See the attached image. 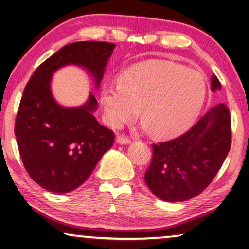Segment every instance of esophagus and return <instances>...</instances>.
<instances>
[{
    "mask_svg": "<svg viewBox=\"0 0 249 249\" xmlns=\"http://www.w3.org/2000/svg\"><path fill=\"white\" fill-rule=\"evenodd\" d=\"M116 142L118 144H129L131 143V140L128 139L127 136H125V135H118L117 137H116Z\"/></svg>",
    "mask_w": 249,
    "mask_h": 249,
    "instance_id": "34e87169",
    "label": "esophagus"
}]
</instances>
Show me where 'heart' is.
Wrapping results in <instances>:
<instances>
[{
	"label": "heart",
	"mask_w": 249,
	"mask_h": 249,
	"mask_svg": "<svg viewBox=\"0 0 249 249\" xmlns=\"http://www.w3.org/2000/svg\"><path fill=\"white\" fill-rule=\"evenodd\" d=\"M206 97V81L198 71L169 61L137 64L121 75L120 84L105 85L101 93L104 118L121 127L139 115L145 128L169 137L194 123Z\"/></svg>",
	"instance_id": "heart-1"
}]
</instances>
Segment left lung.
Wrapping results in <instances>:
<instances>
[{"instance_id": "1", "label": "left lung", "mask_w": 249, "mask_h": 249, "mask_svg": "<svg viewBox=\"0 0 249 249\" xmlns=\"http://www.w3.org/2000/svg\"><path fill=\"white\" fill-rule=\"evenodd\" d=\"M220 89L215 75L212 90ZM230 109L220 103L211 108L183 135L153 144V157L145 183L166 202H184L210 185L226 159L231 144Z\"/></svg>"}]
</instances>
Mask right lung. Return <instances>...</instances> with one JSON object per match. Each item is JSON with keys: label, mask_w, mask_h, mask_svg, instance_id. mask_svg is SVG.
<instances>
[{"label": "right lung", "mask_w": 249, "mask_h": 249, "mask_svg": "<svg viewBox=\"0 0 249 249\" xmlns=\"http://www.w3.org/2000/svg\"><path fill=\"white\" fill-rule=\"evenodd\" d=\"M114 47L108 42L71 43L43 62L27 82L14 132L26 172L46 191L68 193L81 186L115 139L92 114L97 107L93 94L80 107L66 108L55 102L52 75L64 65H80L98 86Z\"/></svg>", "instance_id": "right-lung-1"}]
</instances>
